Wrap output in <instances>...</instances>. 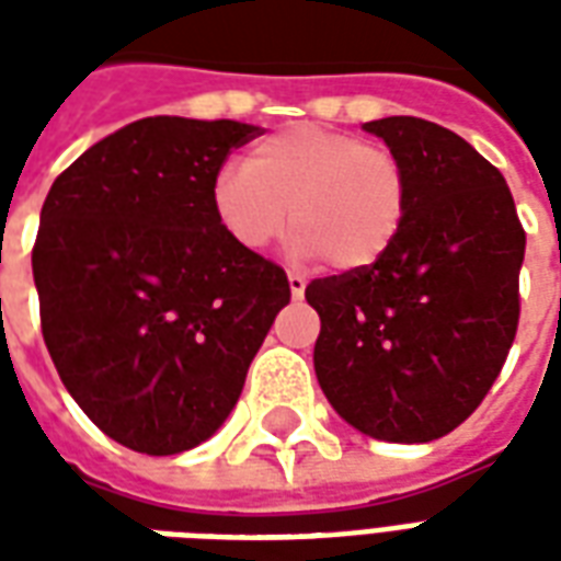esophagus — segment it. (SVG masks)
I'll return each instance as SVG.
<instances>
[{
    "label": "esophagus",
    "instance_id": "1",
    "mask_svg": "<svg viewBox=\"0 0 561 561\" xmlns=\"http://www.w3.org/2000/svg\"><path fill=\"white\" fill-rule=\"evenodd\" d=\"M288 288H291L294 300H300L306 291V279L300 276V273H288Z\"/></svg>",
    "mask_w": 561,
    "mask_h": 561
}]
</instances>
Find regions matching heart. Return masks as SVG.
Segmentation results:
<instances>
[{
  "mask_svg": "<svg viewBox=\"0 0 561 561\" xmlns=\"http://www.w3.org/2000/svg\"><path fill=\"white\" fill-rule=\"evenodd\" d=\"M409 195L393 149L321 126L282 128L213 180V209L233 243L261 252L291 219L294 252L324 255L336 270H366L388 255Z\"/></svg>",
  "mask_w": 561,
  "mask_h": 561,
  "instance_id": "obj_1",
  "label": "heart"
}]
</instances>
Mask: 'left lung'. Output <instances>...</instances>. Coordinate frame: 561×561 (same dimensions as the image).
<instances>
[{"instance_id": "obj_1", "label": "left lung", "mask_w": 561, "mask_h": 561, "mask_svg": "<svg viewBox=\"0 0 561 561\" xmlns=\"http://www.w3.org/2000/svg\"><path fill=\"white\" fill-rule=\"evenodd\" d=\"M409 173V216L378 264L306 285L321 318L316 376L354 430L433 442L493 388L519 321L526 231L505 176L417 116L366 123Z\"/></svg>"}]
</instances>
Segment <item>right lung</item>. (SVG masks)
Segmentation results:
<instances>
[{
  "instance_id": "add662e5",
  "label": "right lung",
  "mask_w": 561,
  "mask_h": 561,
  "mask_svg": "<svg viewBox=\"0 0 561 561\" xmlns=\"http://www.w3.org/2000/svg\"><path fill=\"white\" fill-rule=\"evenodd\" d=\"M233 119L147 116L56 176L32 245L44 345L104 435L149 457L207 442L240 400L288 276L213 209Z\"/></svg>"
}]
</instances>
